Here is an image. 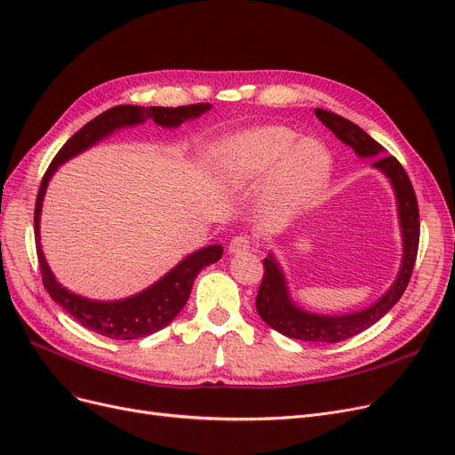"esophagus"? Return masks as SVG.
I'll return each mask as SVG.
<instances>
[{"label":"esophagus","mask_w":455,"mask_h":455,"mask_svg":"<svg viewBox=\"0 0 455 455\" xmlns=\"http://www.w3.org/2000/svg\"><path fill=\"white\" fill-rule=\"evenodd\" d=\"M249 247H251V240H249V235H245V234L234 235V238H232V240H230V243H228V251H230L232 254L249 251Z\"/></svg>","instance_id":"34e87169"}]
</instances>
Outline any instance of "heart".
Here are the masks:
<instances>
[{"label":"heart","mask_w":455,"mask_h":455,"mask_svg":"<svg viewBox=\"0 0 455 455\" xmlns=\"http://www.w3.org/2000/svg\"><path fill=\"white\" fill-rule=\"evenodd\" d=\"M220 165L230 186H251L267 176V204L291 213L303 210L329 179L327 148L298 141V133L283 126H259L235 133L221 145Z\"/></svg>","instance_id":"obj_1"}]
</instances>
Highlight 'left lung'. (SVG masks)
<instances>
[{
	"label": "left lung",
	"instance_id": "1",
	"mask_svg": "<svg viewBox=\"0 0 455 455\" xmlns=\"http://www.w3.org/2000/svg\"><path fill=\"white\" fill-rule=\"evenodd\" d=\"M314 113L323 126L337 135V140L353 148L357 157L371 160V167L385 174V179L392 186L394 196H396L398 223L402 232V264L396 279H394L390 288L379 299H375L371 305L361 310L346 314H318L299 307L291 298L283 266L271 251L267 252L264 259V279L259 295H256V310H259L260 318L271 329L279 331L288 339L334 344L351 339L373 323H378L400 301L409 284L414 260H417L420 220L417 195H414L409 176L396 157L385 156L387 150L378 141L371 140L363 128L347 121V118L325 109H314Z\"/></svg>",
	"mask_w": 455,
	"mask_h": 455
}]
</instances>
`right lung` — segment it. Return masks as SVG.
Instances as JSON below:
<instances>
[{"instance_id":"obj_1","label":"right lung","mask_w":455,"mask_h":455,"mask_svg":"<svg viewBox=\"0 0 455 455\" xmlns=\"http://www.w3.org/2000/svg\"><path fill=\"white\" fill-rule=\"evenodd\" d=\"M210 109L212 104H193L180 108L116 106L104 111L102 115H98L80 132H76L53 157V162L50 164L43 179L41 189H38L35 204L36 254L43 271V283L50 293V298L61 305L84 327L113 340L143 339L167 327L188 303L196 275H199L203 267L215 264L221 259L223 247L208 245L188 254L186 259H182L171 271H167L162 279H157L143 291L130 295V298L115 301H96L84 298V295L70 291L55 279L41 245V213L52 176L63 164L72 160V157L85 152L96 143L104 141L106 137L113 135L118 130L143 124L148 118L157 126L172 130L179 128L186 121H195V118H199Z\"/></svg>"}]
</instances>
